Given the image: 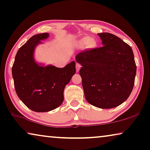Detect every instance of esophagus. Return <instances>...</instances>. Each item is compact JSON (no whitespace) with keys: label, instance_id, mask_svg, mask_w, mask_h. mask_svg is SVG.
<instances>
[{"label":"esophagus","instance_id":"1","mask_svg":"<svg viewBox=\"0 0 150 150\" xmlns=\"http://www.w3.org/2000/svg\"><path fill=\"white\" fill-rule=\"evenodd\" d=\"M80 68H81V65L79 63L76 64V71H77V72H79Z\"/></svg>","mask_w":150,"mask_h":150}]
</instances>
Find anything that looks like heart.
<instances>
[{"instance_id":"1","label":"heart","mask_w":150,"mask_h":150,"mask_svg":"<svg viewBox=\"0 0 150 150\" xmlns=\"http://www.w3.org/2000/svg\"><path fill=\"white\" fill-rule=\"evenodd\" d=\"M98 46L96 40L93 38L88 36L83 37L81 38L76 40L75 42V46L77 48H85L86 50H93Z\"/></svg>"}]
</instances>
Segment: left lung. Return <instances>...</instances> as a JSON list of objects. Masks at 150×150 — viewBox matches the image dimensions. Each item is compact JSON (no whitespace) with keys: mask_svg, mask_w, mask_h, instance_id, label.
<instances>
[{"mask_svg":"<svg viewBox=\"0 0 150 150\" xmlns=\"http://www.w3.org/2000/svg\"><path fill=\"white\" fill-rule=\"evenodd\" d=\"M98 35L103 46L80 52L75 60L82 66L79 75L87 101L100 108H112L130 96L137 68L130 46L110 33Z\"/></svg>","mask_w":150,"mask_h":150,"instance_id":"1","label":"left lung"}]
</instances>
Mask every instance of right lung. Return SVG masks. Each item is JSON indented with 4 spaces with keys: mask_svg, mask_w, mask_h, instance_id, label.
<instances>
[{
    "mask_svg": "<svg viewBox=\"0 0 150 150\" xmlns=\"http://www.w3.org/2000/svg\"><path fill=\"white\" fill-rule=\"evenodd\" d=\"M48 33L34 35L17 51L12 67L16 93L31 110L44 112L54 110L64 100V89L76 72L75 62L63 68L35 61V50Z\"/></svg>",
    "mask_w": 150,
    "mask_h": 150,
    "instance_id": "right-lung-1",
    "label": "right lung"
}]
</instances>
